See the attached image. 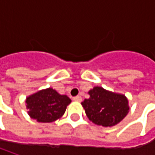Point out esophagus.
Returning <instances> with one entry per match:
<instances>
[{"instance_id":"1","label":"esophagus","mask_w":155,"mask_h":155,"mask_svg":"<svg viewBox=\"0 0 155 155\" xmlns=\"http://www.w3.org/2000/svg\"><path fill=\"white\" fill-rule=\"evenodd\" d=\"M73 100L76 101V102H82V97L80 96H77V97H73Z\"/></svg>"}]
</instances>
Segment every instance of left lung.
Listing matches in <instances>:
<instances>
[{
  "instance_id": "1",
  "label": "left lung",
  "mask_w": 155,
  "mask_h": 155,
  "mask_svg": "<svg viewBox=\"0 0 155 155\" xmlns=\"http://www.w3.org/2000/svg\"><path fill=\"white\" fill-rule=\"evenodd\" d=\"M90 98L82 105L90 121L97 125L112 127L122 121L129 111L127 97L96 86L89 91Z\"/></svg>"
}]
</instances>
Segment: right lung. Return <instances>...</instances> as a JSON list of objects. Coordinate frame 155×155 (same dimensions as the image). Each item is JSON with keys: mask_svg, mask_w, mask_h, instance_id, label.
<instances>
[{"mask_svg": "<svg viewBox=\"0 0 155 155\" xmlns=\"http://www.w3.org/2000/svg\"><path fill=\"white\" fill-rule=\"evenodd\" d=\"M71 102L67 96L60 95L51 88L34 93L26 100L28 115L39 122H52L59 119Z\"/></svg>", "mask_w": 155, "mask_h": 155, "instance_id": "1", "label": "right lung"}]
</instances>
